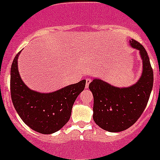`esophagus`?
Here are the masks:
<instances>
[{
    "instance_id": "esophagus-1",
    "label": "esophagus",
    "mask_w": 160,
    "mask_h": 160,
    "mask_svg": "<svg viewBox=\"0 0 160 160\" xmlns=\"http://www.w3.org/2000/svg\"><path fill=\"white\" fill-rule=\"evenodd\" d=\"M91 79H90V78L86 79V86H85V88H88V87H89V84L91 83Z\"/></svg>"
}]
</instances>
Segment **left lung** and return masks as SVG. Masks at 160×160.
Masks as SVG:
<instances>
[{
    "mask_svg": "<svg viewBox=\"0 0 160 160\" xmlns=\"http://www.w3.org/2000/svg\"><path fill=\"white\" fill-rule=\"evenodd\" d=\"M130 45L139 51L143 70L139 80L127 88H118L99 78L93 79L89 89L94 96L93 119L109 132H120L135 123L145 110L153 86V71L145 48L135 40Z\"/></svg>",
    "mask_w": 160,
    "mask_h": 160,
    "instance_id": "obj_1",
    "label": "left lung"
}]
</instances>
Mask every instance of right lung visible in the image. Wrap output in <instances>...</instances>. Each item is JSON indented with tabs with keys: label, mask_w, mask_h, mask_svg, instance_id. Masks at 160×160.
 <instances>
[{
	"label": "right lung",
	"mask_w": 160,
	"mask_h": 160,
	"mask_svg": "<svg viewBox=\"0 0 160 160\" xmlns=\"http://www.w3.org/2000/svg\"><path fill=\"white\" fill-rule=\"evenodd\" d=\"M15 55L11 68V96L13 105L23 122L33 131L51 134L69 121L73 103L83 91L86 80L51 93H41L28 88L20 77Z\"/></svg>",
	"instance_id": "add662e5"
}]
</instances>
